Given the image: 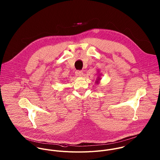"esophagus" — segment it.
<instances>
[{
	"label": "esophagus",
	"mask_w": 160,
	"mask_h": 160,
	"mask_svg": "<svg viewBox=\"0 0 160 160\" xmlns=\"http://www.w3.org/2000/svg\"><path fill=\"white\" fill-rule=\"evenodd\" d=\"M75 75L77 77H81L83 75V72L80 70H77L75 72Z\"/></svg>",
	"instance_id": "1"
}]
</instances>
